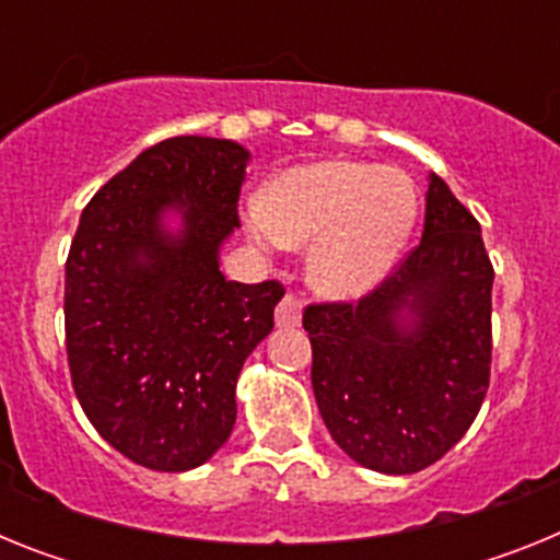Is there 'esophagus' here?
Returning a JSON list of instances; mask_svg holds the SVG:
<instances>
[{
  "label": "esophagus",
  "instance_id": "esophagus-1",
  "mask_svg": "<svg viewBox=\"0 0 560 560\" xmlns=\"http://www.w3.org/2000/svg\"><path fill=\"white\" fill-rule=\"evenodd\" d=\"M277 328H296L300 325V319H303V305H300V300H296L294 294H285L283 300H280V305H277Z\"/></svg>",
  "mask_w": 560,
  "mask_h": 560
}]
</instances>
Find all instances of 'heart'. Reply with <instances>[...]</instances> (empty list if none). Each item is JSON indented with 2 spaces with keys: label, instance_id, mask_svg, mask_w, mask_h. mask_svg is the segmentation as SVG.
Masks as SVG:
<instances>
[{
  "label": "heart",
  "instance_id": "b5f03b06",
  "mask_svg": "<svg viewBox=\"0 0 560 560\" xmlns=\"http://www.w3.org/2000/svg\"><path fill=\"white\" fill-rule=\"evenodd\" d=\"M418 190L398 167L319 160L277 173L244 224L257 246H305L319 294L359 296L389 275L418 221Z\"/></svg>",
  "mask_w": 560,
  "mask_h": 560
}]
</instances>
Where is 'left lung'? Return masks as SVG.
Returning a JSON list of instances; mask_svg holds the SVG:
<instances>
[{
	"label": "left lung",
	"mask_w": 560,
	"mask_h": 560,
	"mask_svg": "<svg viewBox=\"0 0 560 560\" xmlns=\"http://www.w3.org/2000/svg\"><path fill=\"white\" fill-rule=\"evenodd\" d=\"M491 289L479 221L432 173L420 244L359 303L303 311L316 407L341 452L415 474L468 432L491 381Z\"/></svg>",
	"instance_id": "obj_1"
}]
</instances>
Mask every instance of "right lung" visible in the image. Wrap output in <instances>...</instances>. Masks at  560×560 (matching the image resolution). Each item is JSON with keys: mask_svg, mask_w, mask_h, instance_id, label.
Masks as SVG:
<instances>
[{"mask_svg": "<svg viewBox=\"0 0 560 560\" xmlns=\"http://www.w3.org/2000/svg\"><path fill=\"white\" fill-rule=\"evenodd\" d=\"M246 162L232 140L156 142L92 196L69 246L72 387L108 446L151 471H190L224 446L237 375L285 294L219 269ZM167 209L183 212L176 236L161 226Z\"/></svg>", "mask_w": 560, "mask_h": 560, "instance_id": "add662e5", "label": "right lung"}]
</instances>
